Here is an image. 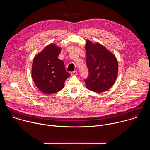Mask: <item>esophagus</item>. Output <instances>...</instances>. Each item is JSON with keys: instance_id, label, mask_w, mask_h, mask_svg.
I'll list each match as a JSON object with an SVG mask.
<instances>
[{"instance_id": "1", "label": "esophagus", "mask_w": 150, "mask_h": 150, "mask_svg": "<svg viewBox=\"0 0 150 150\" xmlns=\"http://www.w3.org/2000/svg\"><path fill=\"white\" fill-rule=\"evenodd\" d=\"M77 73H78L77 71H74L72 72L71 73V75H72V76H74V75H77Z\"/></svg>"}]
</instances>
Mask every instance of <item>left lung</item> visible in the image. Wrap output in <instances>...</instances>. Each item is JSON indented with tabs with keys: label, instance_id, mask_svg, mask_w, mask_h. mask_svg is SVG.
Masks as SVG:
<instances>
[{
	"label": "left lung",
	"instance_id": "obj_1",
	"mask_svg": "<svg viewBox=\"0 0 150 150\" xmlns=\"http://www.w3.org/2000/svg\"><path fill=\"white\" fill-rule=\"evenodd\" d=\"M88 76L84 81L86 87L94 92L103 93L110 88L118 72L116 57L99 43L88 40L85 46Z\"/></svg>",
	"mask_w": 150,
	"mask_h": 150
}]
</instances>
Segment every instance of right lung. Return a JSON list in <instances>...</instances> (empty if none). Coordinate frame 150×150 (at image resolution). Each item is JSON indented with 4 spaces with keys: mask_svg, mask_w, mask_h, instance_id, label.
Segmentation results:
<instances>
[{
    "mask_svg": "<svg viewBox=\"0 0 150 150\" xmlns=\"http://www.w3.org/2000/svg\"><path fill=\"white\" fill-rule=\"evenodd\" d=\"M60 50V48L52 44L34 59L33 79L37 87L45 94H53L62 90L64 82L70 76L64 62L58 59Z\"/></svg>",
    "mask_w": 150,
    "mask_h": 150,
    "instance_id": "obj_1",
    "label": "right lung"
}]
</instances>
